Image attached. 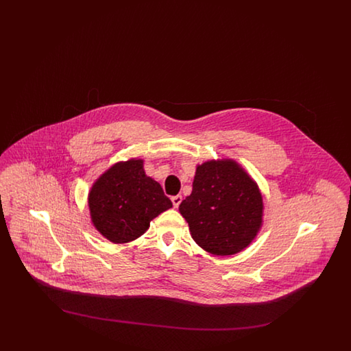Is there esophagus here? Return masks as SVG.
Here are the masks:
<instances>
[{
  "label": "esophagus",
  "instance_id": "esophagus-1",
  "mask_svg": "<svg viewBox=\"0 0 351 351\" xmlns=\"http://www.w3.org/2000/svg\"><path fill=\"white\" fill-rule=\"evenodd\" d=\"M183 200V197L180 196V195H178V196H173L171 201H172V204H173V208H178L179 205H180V202Z\"/></svg>",
  "mask_w": 351,
  "mask_h": 351
}]
</instances>
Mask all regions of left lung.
Masks as SVG:
<instances>
[{
	"instance_id": "8db88e82",
	"label": "left lung",
	"mask_w": 351,
	"mask_h": 351,
	"mask_svg": "<svg viewBox=\"0 0 351 351\" xmlns=\"http://www.w3.org/2000/svg\"><path fill=\"white\" fill-rule=\"evenodd\" d=\"M179 210L195 242L215 255L243 250L262 226L263 197L250 175L232 159L196 168L192 193Z\"/></svg>"
}]
</instances>
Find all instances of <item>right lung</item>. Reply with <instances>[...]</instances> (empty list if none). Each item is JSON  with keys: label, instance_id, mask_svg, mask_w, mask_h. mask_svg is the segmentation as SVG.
Instances as JSON below:
<instances>
[{"label": "right lung", "instance_id": "add662e5", "mask_svg": "<svg viewBox=\"0 0 351 351\" xmlns=\"http://www.w3.org/2000/svg\"><path fill=\"white\" fill-rule=\"evenodd\" d=\"M88 205L93 226L113 243L136 239L151 219L172 208L160 184L145 173L142 159L119 162L92 185Z\"/></svg>", "mask_w": 351, "mask_h": 351}]
</instances>
